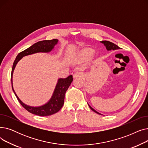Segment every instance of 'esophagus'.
Segmentation results:
<instances>
[{
    "mask_svg": "<svg viewBox=\"0 0 148 148\" xmlns=\"http://www.w3.org/2000/svg\"><path fill=\"white\" fill-rule=\"evenodd\" d=\"M83 77V75L79 72H77L73 75L74 79H77V78H79V77Z\"/></svg>",
    "mask_w": 148,
    "mask_h": 148,
    "instance_id": "34e87169",
    "label": "esophagus"
}]
</instances>
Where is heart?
<instances>
[{"label":"heart","instance_id":"b5f03b06","mask_svg":"<svg viewBox=\"0 0 148 148\" xmlns=\"http://www.w3.org/2000/svg\"><path fill=\"white\" fill-rule=\"evenodd\" d=\"M93 53V50L90 49H86L84 50L82 52V57L83 59H89Z\"/></svg>","mask_w":148,"mask_h":148}]
</instances>
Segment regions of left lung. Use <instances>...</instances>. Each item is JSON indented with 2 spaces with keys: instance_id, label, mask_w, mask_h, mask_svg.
Instances as JSON below:
<instances>
[{
  "instance_id": "left-lung-1",
  "label": "left lung",
  "mask_w": 148,
  "mask_h": 148,
  "mask_svg": "<svg viewBox=\"0 0 148 148\" xmlns=\"http://www.w3.org/2000/svg\"><path fill=\"white\" fill-rule=\"evenodd\" d=\"M101 42H102V43H103V44H104V45L106 46V49H107V50H117V49H120V47H118L117 45L114 44V43H113V42H110V41H101ZM89 106L90 108V109H91L92 111H94V112H95V113H98V114H101L100 113H99L98 112H97V111H95V110L94 109V108H92L89 105Z\"/></svg>"
}]
</instances>
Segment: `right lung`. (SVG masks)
Returning <instances> with one entry per match:
<instances>
[{
    "label": "right lung",
    "mask_w": 148,
    "mask_h": 148,
    "mask_svg": "<svg viewBox=\"0 0 148 148\" xmlns=\"http://www.w3.org/2000/svg\"><path fill=\"white\" fill-rule=\"evenodd\" d=\"M58 40L57 39H53V40H44L39 41L34 44L32 46H30L28 49L19 53L14 60L12 65L11 76L12 90L20 104L30 113L40 116H50L58 112L64 105L66 91L67 90L69 86H70V84H71L73 80V75H70L68 77H66V79H59L58 80V82L57 83L56 88L54 89L53 95L49 101L42 106L34 107L25 104L19 99L16 94H15V92L13 89L12 80L14 68L15 66H16L17 62L23 56L38 52H49L53 49L54 46L58 43Z\"/></svg>",
    "instance_id": "right-lung-1"
}]
</instances>
